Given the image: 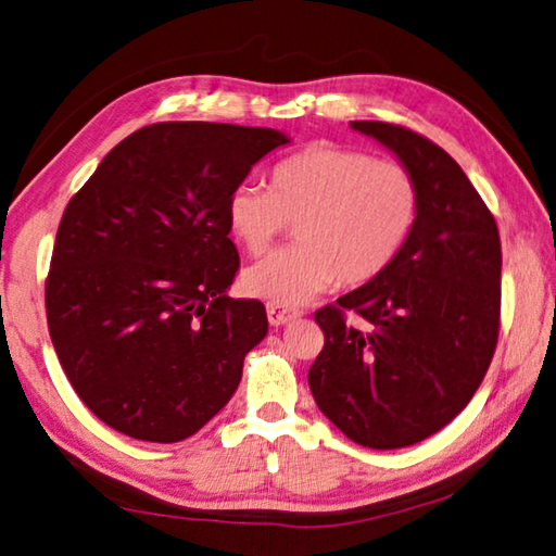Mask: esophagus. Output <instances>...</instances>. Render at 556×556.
Wrapping results in <instances>:
<instances>
[{
    "label": "esophagus",
    "instance_id": "obj_1",
    "mask_svg": "<svg viewBox=\"0 0 556 556\" xmlns=\"http://www.w3.org/2000/svg\"><path fill=\"white\" fill-rule=\"evenodd\" d=\"M301 313L299 311H289V308H281V305H267V320L271 327H279V325H287L291 320H296Z\"/></svg>",
    "mask_w": 556,
    "mask_h": 556
}]
</instances>
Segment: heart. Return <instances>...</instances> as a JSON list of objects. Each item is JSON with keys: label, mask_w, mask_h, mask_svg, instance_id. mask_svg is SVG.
<instances>
[{"label": "heart", "mask_w": 556, "mask_h": 556, "mask_svg": "<svg viewBox=\"0 0 556 556\" xmlns=\"http://www.w3.org/2000/svg\"><path fill=\"white\" fill-rule=\"evenodd\" d=\"M418 212L404 164L317 143L279 162L271 188L239 184L227 198V227L243 251L265 253L296 222V245L243 271V291L269 305H301L339 279L368 285L394 263Z\"/></svg>", "instance_id": "b5f03b06"}]
</instances>
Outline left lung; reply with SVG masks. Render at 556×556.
<instances>
[{"mask_svg":"<svg viewBox=\"0 0 556 556\" xmlns=\"http://www.w3.org/2000/svg\"><path fill=\"white\" fill-rule=\"evenodd\" d=\"M353 131L392 150L416 181L418 212L394 263L315 313L325 346L308 370L317 408L370 448L422 442L452 422L485 377L500 334L497 222L454 157L384 122ZM353 309L366 329L345 323Z\"/></svg>","mask_w":556,"mask_h":556,"instance_id":"left-lung-1","label":"left lung"}]
</instances>
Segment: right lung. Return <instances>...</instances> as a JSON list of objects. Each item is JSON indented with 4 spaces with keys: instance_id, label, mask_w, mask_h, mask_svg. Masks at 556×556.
<instances>
[{
    "instance_id": "1",
    "label": "right lung",
    "mask_w": 556,
    "mask_h": 556,
    "mask_svg": "<svg viewBox=\"0 0 556 556\" xmlns=\"http://www.w3.org/2000/svg\"><path fill=\"white\" fill-rule=\"evenodd\" d=\"M287 143L275 128L152 124L68 200L47 327L71 387L116 432L181 442L233 396L267 315L260 301L227 296L239 269L227 198Z\"/></svg>"
}]
</instances>
